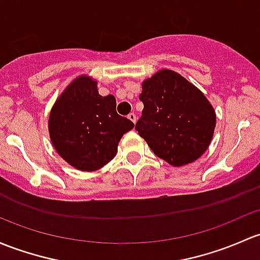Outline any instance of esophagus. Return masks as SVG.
Instances as JSON below:
<instances>
[{
	"mask_svg": "<svg viewBox=\"0 0 260 260\" xmlns=\"http://www.w3.org/2000/svg\"><path fill=\"white\" fill-rule=\"evenodd\" d=\"M127 117H128V119H129V121H132L133 123H136V121H137V118H136V114L135 113H129Z\"/></svg>",
	"mask_w": 260,
	"mask_h": 260,
	"instance_id": "esophagus-1",
	"label": "esophagus"
}]
</instances>
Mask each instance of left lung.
<instances>
[{"mask_svg":"<svg viewBox=\"0 0 260 260\" xmlns=\"http://www.w3.org/2000/svg\"><path fill=\"white\" fill-rule=\"evenodd\" d=\"M139 100L144 108L136 129L157 157L182 167L207 151L217 116L194 84L166 68L143 81Z\"/></svg>","mask_w":260,"mask_h":260,"instance_id":"left-lung-1","label":"left lung"}]
</instances>
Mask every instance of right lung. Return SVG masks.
Masks as SVG:
<instances>
[{"mask_svg":"<svg viewBox=\"0 0 260 260\" xmlns=\"http://www.w3.org/2000/svg\"><path fill=\"white\" fill-rule=\"evenodd\" d=\"M135 123L116 112V98L98 93L97 81L78 76L51 109L48 132L56 152L78 171L94 172L118 151V143Z\"/></svg>","mask_w":260,"mask_h":260,"instance_id":"1","label":"right lung"}]
</instances>
